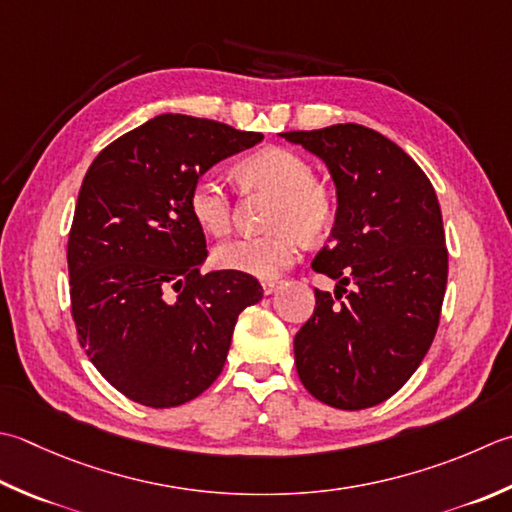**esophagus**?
Here are the masks:
<instances>
[{
    "label": "esophagus",
    "instance_id": "esophagus-1",
    "mask_svg": "<svg viewBox=\"0 0 512 512\" xmlns=\"http://www.w3.org/2000/svg\"><path fill=\"white\" fill-rule=\"evenodd\" d=\"M279 284H282V282H277V279H266V282H262V288H264V293H266V295H270V293H275V290L279 288Z\"/></svg>",
    "mask_w": 512,
    "mask_h": 512
}]
</instances>
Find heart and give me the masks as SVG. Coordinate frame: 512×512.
<instances>
[{"label": "heart", "mask_w": 512, "mask_h": 512, "mask_svg": "<svg viewBox=\"0 0 512 512\" xmlns=\"http://www.w3.org/2000/svg\"><path fill=\"white\" fill-rule=\"evenodd\" d=\"M242 175L282 195L273 217V226L279 230L264 237L228 239L215 248L213 259L219 268L233 273L277 277L302 253L304 233L317 235L328 224L330 199L324 188L313 184V166L288 148L270 146L250 155L242 164ZM188 210L210 235H224L233 224V199L222 179L210 173L190 188Z\"/></svg>", "instance_id": "1"}]
</instances>
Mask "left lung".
Masks as SVG:
<instances>
[{
	"label": "left lung",
	"instance_id": "left-lung-1",
	"mask_svg": "<svg viewBox=\"0 0 512 512\" xmlns=\"http://www.w3.org/2000/svg\"><path fill=\"white\" fill-rule=\"evenodd\" d=\"M282 137L322 159L337 188L335 226L313 259V270L337 279L335 297L315 290V313L295 335L297 375L333 408L377 406L422 364L439 326L448 250L435 188L373 128Z\"/></svg>",
	"mask_w": 512,
	"mask_h": 512
}]
</instances>
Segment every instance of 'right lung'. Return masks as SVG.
Listing matches in <instances>:
<instances>
[{
	"label": "right lung",
	"instance_id": "right-lung-1",
	"mask_svg": "<svg viewBox=\"0 0 512 512\" xmlns=\"http://www.w3.org/2000/svg\"><path fill=\"white\" fill-rule=\"evenodd\" d=\"M262 139L166 113L88 168L68 235L70 313L90 362L137 404L202 395L222 373L239 313L264 295L250 275L199 273L206 237L188 210L208 168Z\"/></svg>",
	"mask_w": 512,
	"mask_h": 512
}]
</instances>
